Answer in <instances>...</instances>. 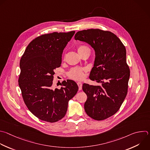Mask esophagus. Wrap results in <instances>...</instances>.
I'll list each match as a JSON object with an SVG mask.
<instances>
[{
    "instance_id": "obj_1",
    "label": "esophagus",
    "mask_w": 150,
    "mask_h": 150,
    "mask_svg": "<svg viewBox=\"0 0 150 150\" xmlns=\"http://www.w3.org/2000/svg\"><path fill=\"white\" fill-rule=\"evenodd\" d=\"M78 87H79V90H81L82 89V83L80 82H78Z\"/></svg>"
}]
</instances>
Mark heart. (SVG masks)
<instances>
[{"label":"heart","instance_id":"b5f03b06","mask_svg":"<svg viewBox=\"0 0 150 150\" xmlns=\"http://www.w3.org/2000/svg\"><path fill=\"white\" fill-rule=\"evenodd\" d=\"M86 51H89V48L84 45L80 46L78 47V52L79 54H81ZM86 69L84 68H81L79 67H75L72 68L68 72V76L70 78L74 80L79 81L82 80L84 78V73Z\"/></svg>","mask_w":150,"mask_h":150}]
</instances>
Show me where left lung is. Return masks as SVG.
I'll return each instance as SVG.
<instances>
[{"mask_svg":"<svg viewBox=\"0 0 150 150\" xmlns=\"http://www.w3.org/2000/svg\"><path fill=\"white\" fill-rule=\"evenodd\" d=\"M75 39L88 43L94 49L95 58L89 79L101 83L83 84L87 95L85 111L93 120H105L119 110L127 94L130 71L125 47L115 34L99 29L79 31Z\"/></svg>","mask_w":150,"mask_h":150,"instance_id":"8db88e82","label":"left lung"}]
</instances>
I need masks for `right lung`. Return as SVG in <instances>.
Instances as JSON below:
<instances>
[{
    "label": "right lung",
    "mask_w": 150,
    "mask_h": 150,
    "mask_svg": "<svg viewBox=\"0 0 150 150\" xmlns=\"http://www.w3.org/2000/svg\"><path fill=\"white\" fill-rule=\"evenodd\" d=\"M75 31L42 35L28 45L20 61L19 86L28 110L39 119L55 122L66 114L68 102L77 93L76 83L64 81L53 89L54 70L61 66L64 48Z\"/></svg>",
    "instance_id": "right-lung-1"
}]
</instances>
